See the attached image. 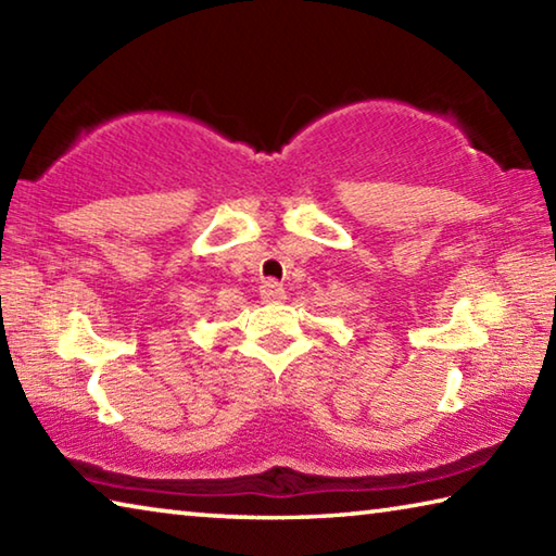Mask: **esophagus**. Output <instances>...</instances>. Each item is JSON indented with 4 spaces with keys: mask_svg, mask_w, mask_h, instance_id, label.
<instances>
[{
    "mask_svg": "<svg viewBox=\"0 0 556 556\" xmlns=\"http://www.w3.org/2000/svg\"><path fill=\"white\" fill-rule=\"evenodd\" d=\"M260 296H262V301H267V304H277V301L285 299V287H281L275 279H267V281H262Z\"/></svg>",
    "mask_w": 556,
    "mask_h": 556,
    "instance_id": "1",
    "label": "esophagus"
}]
</instances>
